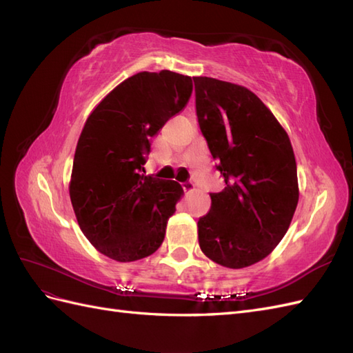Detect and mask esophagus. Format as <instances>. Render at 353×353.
<instances>
[{"mask_svg": "<svg viewBox=\"0 0 353 353\" xmlns=\"http://www.w3.org/2000/svg\"><path fill=\"white\" fill-rule=\"evenodd\" d=\"M183 188H184L185 193L188 194V193H191V191H194V184L191 183V181H185V183H183Z\"/></svg>", "mask_w": 353, "mask_h": 353, "instance_id": "1", "label": "esophagus"}]
</instances>
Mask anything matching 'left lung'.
Listing matches in <instances>:
<instances>
[{
    "label": "left lung",
    "instance_id": "left-lung-1",
    "mask_svg": "<svg viewBox=\"0 0 353 353\" xmlns=\"http://www.w3.org/2000/svg\"><path fill=\"white\" fill-rule=\"evenodd\" d=\"M194 79L196 113L225 181L197 222L209 259L239 270L266 258L290 227L299 201L293 147L272 112L250 90L215 78Z\"/></svg>",
    "mask_w": 353,
    "mask_h": 353
}]
</instances>
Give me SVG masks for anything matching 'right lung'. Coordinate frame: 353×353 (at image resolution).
<instances>
[{"label": "right lung", "instance_id": "obj_1", "mask_svg": "<svg viewBox=\"0 0 353 353\" xmlns=\"http://www.w3.org/2000/svg\"><path fill=\"white\" fill-rule=\"evenodd\" d=\"M193 81L170 70L140 72L88 116L69 184L83 236L100 253L132 262L154 253L184 193L175 181L144 175L152 138L185 108Z\"/></svg>", "mask_w": 353, "mask_h": 353}]
</instances>
